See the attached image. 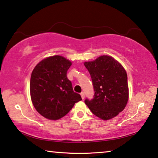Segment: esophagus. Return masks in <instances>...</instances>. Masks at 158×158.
Here are the masks:
<instances>
[{
	"label": "esophagus",
	"instance_id": "esophagus-1",
	"mask_svg": "<svg viewBox=\"0 0 158 158\" xmlns=\"http://www.w3.org/2000/svg\"><path fill=\"white\" fill-rule=\"evenodd\" d=\"M81 95L82 99H85V93H84V92H82V93H81Z\"/></svg>",
	"mask_w": 158,
	"mask_h": 158
}]
</instances>
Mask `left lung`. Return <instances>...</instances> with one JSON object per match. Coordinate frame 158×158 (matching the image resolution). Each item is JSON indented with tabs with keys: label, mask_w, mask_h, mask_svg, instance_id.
I'll return each mask as SVG.
<instances>
[{
	"label": "left lung",
	"mask_w": 158,
	"mask_h": 158,
	"mask_svg": "<svg viewBox=\"0 0 158 158\" xmlns=\"http://www.w3.org/2000/svg\"><path fill=\"white\" fill-rule=\"evenodd\" d=\"M90 74L94 94L85 103L94 115L109 120L124 110L128 99L127 74L123 67L110 56H101L84 63Z\"/></svg>",
	"instance_id": "left-lung-1"
}]
</instances>
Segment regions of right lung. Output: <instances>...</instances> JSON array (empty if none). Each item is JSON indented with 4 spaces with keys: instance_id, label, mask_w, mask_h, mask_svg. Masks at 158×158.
Instances as JSON below:
<instances>
[{
    "instance_id": "1",
    "label": "right lung",
    "mask_w": 158,
    "mask_h": 158,
    "mask_svg": "<svg viewBox=\"0 0 158 158\" xmlns=\"http://www.w3.org/2000/svg\"><path fill=\"white\" fill-rule=\"evenodd\" d=\"M71 65L65 58L53 56L40 61L31 73V102L36 110L48 119L62 118L75 104L82 100L67 77V71Z\"/></svg>"
}]
</instances>
